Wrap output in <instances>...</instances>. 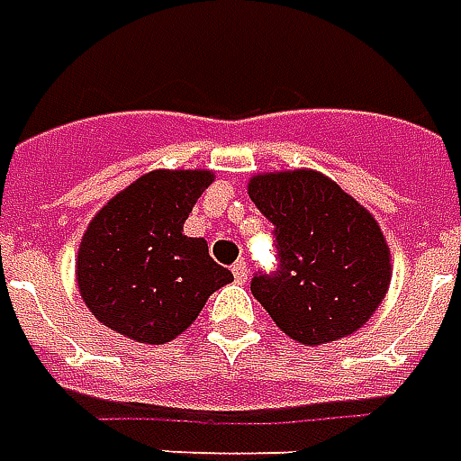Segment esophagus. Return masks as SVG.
Instances as JSON below:
<instances>
[{
  "mask_svg": "<svg viewBox=\"0 0 461 461\" xmlns=\"http://www.w3.org/2000/svg\"><path fill=\"white\" fill-rule=\"evenodd\" d=\"M231 273H234V278H237V283H245L247 276H249V270H247L245 260L234 262V267H231Z\"/></svg>",
  "mask_w": 461,
  "mask_h": 461,
  "instance_id": "esophagus-1",
  "label": "esophagus"
}]
</instances>
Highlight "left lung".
I'll use <instances>...</instances> for the list:
<instances>
[{
    "mask_svg": "<svg viewBox=\"0 0 461 461\" xmlns=\"http://www.w3.org/2000/svg\"><path fill=\"white\" fill-rule=\"evenodd\" d=\"M247 191L278 249V267L255 276L249 291L280 331L313 347L367 324L393 276L375 216L316 170L252 176Z\"/></svg>",
    "mask_w": 461,
    "mask_h": 461,
    "instance_id": "obj_1",
    "label": "left lung"
}]
</instances>
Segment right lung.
Instances as JSON below:
<instances>
[{
	"instance_id": "right-lung-1",
	"label": "right lung",
	"mask_w": 461,
	"mask_h": 461,
	"mask_svg": "<svg viewBox=\"0 0 461 461\" xmlns=\"http://www.w3.org/2000/svg\"><path fill=\"white\" fill-rule=\"evenodd\" d=\"M212 170H152L91 219L76 258L88 311L127 339L166 344L196 321L209 295L234 280L203 237L183 224Z\"/></svg>"
}]
</instances>
